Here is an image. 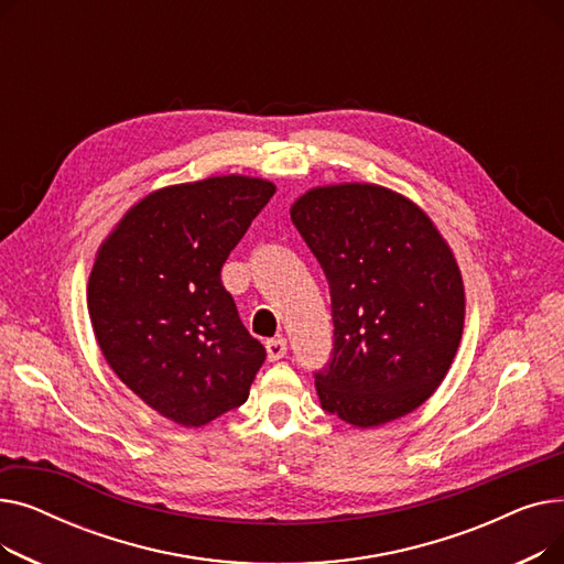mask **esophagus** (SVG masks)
I'll list each match as a JSON object with an SVG mask.
<instances>
[{"label": "esophagus", "mask_w": 564, "mask_h": 564, "mask_svg": "<svg viewBox=\"0 0 564 564\" xmlns=\"http://www.w3.org/2000/svg\"><path fill=\"white\" fill-rule=\"evenodd\" d=\"M264 347H267V359H270V361H279V359H283L285 354H288V340L283 336L267 340Z\"/></svg>", "instance_id": "34e87169"}]
</instances>
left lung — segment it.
Listing matches in <instances>:
<instances>
[{
	"instance_id": "left-lung-1",
	"label": "left lung",
	"mask_w": 564,
	"mask_h": 564,
	"mask_svg": "<svg viewBox=\"0 0 564 564\" xmlns=\"http://www.w3.org/2000/svg\"><path fill=\"white\" fill-rule=\"evenodd\" d=\"M290 217L329 281L322 409L357 427L406 416L438 389L462 340L464 283L451 247L416 203L368 183L315 187Z\"/></svg>"
}]
</instances>
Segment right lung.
Wrapping results in <instances>:
<instances>
[{
	"mask_svg": "<svg viewBox=\"0 0 564 564\" xmlns=\"http://www.w3.org/2000/svg\"><path fill=\"white\" fill-rule=\"evenodd\" d=\"M276 187L219 175L148 194L102 242L88 315L107 364L164 419L200 427L249 398L267 351L221 267Z\"/></svg>",
	"mask_w": 564,
	"mask_h": 564,
	"instance_id": "right-lung-1",
	"label": "right lung"
}]
</instances>
